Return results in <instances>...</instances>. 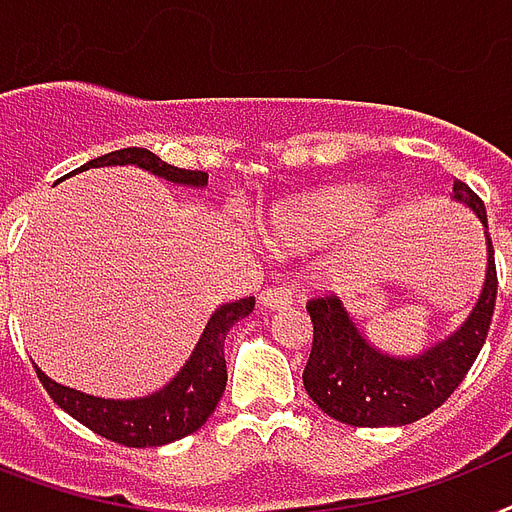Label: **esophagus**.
<instances>
[{
  "mask_svg": "<svg viewBox=\"0 0 512 512\" xmlns=\"http://www.w3.org/2000/svg\"><path fill=\"white\" fill-rule=\"evenodd\" d=\"M265 308H284V305H292L295 295H292V289L287 284H271L268 289H263V295H260Z\"/></svg>",
  "mask_w": 512,
  "mask_h": 512,
  "instance_id": "1",
  "label": "esophagus"
}]
</instances>
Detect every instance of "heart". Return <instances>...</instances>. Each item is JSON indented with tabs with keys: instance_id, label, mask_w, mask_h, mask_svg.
I'll use <instances>...</instances> for the list:
<instances>
[{
	"instance_id": "heart-1",
	"label": "heart",
	"mask_w": 512,
	"mask_h": 512,
	"mask_svg": "<svg viewBox=\"0 0 512 512\" xmlns=\"http://www.w3.org/2000/svg\"><path fill=\"white\" fill-rule=\"evenodd\" d=\"M366 212H369L366 193H321V196L287 201L271 209L260 223V233L265 244L276 252L300 255L356 228Z\"/></svg>"
}]
</instances>
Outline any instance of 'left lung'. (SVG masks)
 Masks as SVG:
<instances>
[{
  "instance_id": "1",
  "label": "left lung",
  "mask_w": 512,
  "mask_h": 512,
  "mask_svg": "<svg viewBox=\"0 0 512 512\" xmlns=\"http://www.w3.org/2000/svg\"><path fill=\"white\" fill-rule=\"evenodd\" d=\"M454 199L468 204L484 223L489 268L484 292L470 319L449 340L417 358H390L358 335L356 324L335 295L311 297L305 308L313 321V348L303 385L313 404L337 422L356 428L409 425L444 404L465 380L484 348L497 303V265L489 239L484 201L462 180H454Z\"/></svg>"
}]
</instances>
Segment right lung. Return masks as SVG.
Listing matches in <instances>:
<instances>
[{
  "label": "right lung",
  "mask_w": 512,
  "mask_h": 512,
  "mask_svg": "<svg viewBox=\"0 0 512 512\" xmlns=\"http://www.w3.org/2000/svg\"><path fill=\"white\" fill-rule=\"evenodd\" d=\"M114 164H138L170 183L183 185H207L209 177L201 170L172 167L146 148L111 151V154L92 159L76 172L90 170V167H114ZM252 308H255V297L220 305L215 316L209 319L188 364L177 372V377L167 388L154 396L135 398V401H111V398L106 401V398L87 396L74 388H63L39 369H36V377L63 412H68L76 422H82L92 433H98L114 444L135 446V449L172 444L177 438L191 436L193 430H199L209 420V414L215 412L217 401L223 398L225 382H228L223 353L225 335L236 321L249 316Z\"/></svg>",
  "instance_id": "add662e5"
}]
</instances>
